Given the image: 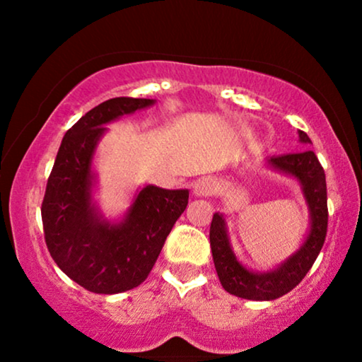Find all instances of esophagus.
<instances>
[{
	"mask_svg": "<svg viewBox=\"0 0 362 362\" xmlns=\"http://www.w3.org/2000/svg\"><path fill=\"white\" fill-rule=\"evenodd\" d=\"M214 190V184L209 180V178H201L194 184V194L197 197H206V195H211Z\"/></svg>",
	"mask_w": 362,
	"mask_h": 362,
	"instance_id": "1",
	"label": "esophagus"
}]
</instances>
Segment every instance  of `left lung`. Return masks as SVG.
<instances>
[{"mask_svg":"<svg viewBox=\"0 0 362 362\" xmlns=\"http://www.w3.org/2000/svg\"><path fill=\"white\" fill-rule=\"evenodd\" d=\"M300 141L311 143L308 134L303 131H300ZM267 163L277 172L294 177L301 184L311 218L310 231L301 247L272 271L253 272L236 259L223 214L216 213L213 216L209 230L214 267L224 291L253 301L277 300L300 284L322 250L328 224L325 172L317 155L306 149L301 153L272 156Z\"/></svg>","mask_w":362,"mask_h":362,"instance_id":"obj_1","label":"left lung"}]
</instances>
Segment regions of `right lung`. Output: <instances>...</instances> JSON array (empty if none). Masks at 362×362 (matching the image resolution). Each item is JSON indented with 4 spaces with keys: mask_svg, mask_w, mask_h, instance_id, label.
<instances>
[{
    "mask_svg": "<svg viewBox=\"0 0 362 362\" xmlns=\"http://www.w3.org/2000/svg\"><path fill=\"white\" fill-rule=\"evenodd\" d=\"M153 103L117 97L86 112L62 138L49 175L40 209L45 245L57 267L91 293H124L146 279L189 204L187 189L146 185L134 195L126 218L110 223L91 199V161L105 124Z\"/></svg>",
    "mask_w": 362,
    "mask_h": 362,
    "instance_id": "obj_1",
    "label": "right lung"
}]
</instances>
